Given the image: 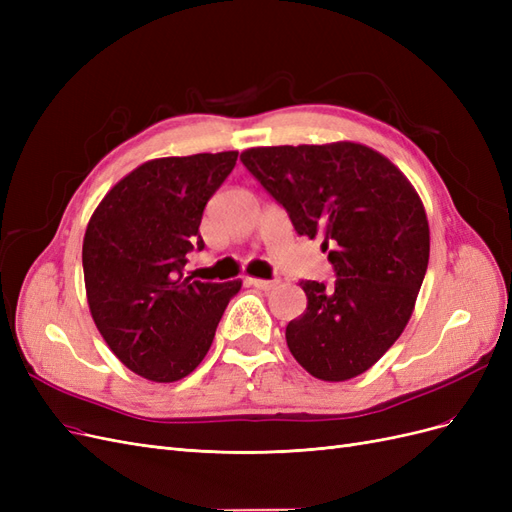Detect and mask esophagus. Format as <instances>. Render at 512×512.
I'll return each mask as SVG.
<instances>
[{"mask_svg": "<svg viewBox=\"0 0 512 512\" xmlns=\"http://www.w3.org/2000/svg\"><path fill=\"white\" fill-rule=\"evenodd\" d=\"M247 284L254 286V288H260V290H273L277 284V280H260V277H247Z\"/></svg>", "mask_w": 512, "mask_h": 512, "instance_id": "34e87169", "label": "esophagus"}]
</instances>
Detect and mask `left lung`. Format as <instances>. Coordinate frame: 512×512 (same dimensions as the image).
Masks as SVG:
<instances>
[{
  "mask_svg": "<svg viewBox=\"0 0 512 512\" xmlns=\"http://www.w3.org/2000/svg\"><path fill=\"white\" fill-rule=\"evenodd\" d=\"M245 168L299 235L331 245L337 280H301L307 309L288 322L286 344L318 380L361 376L404 333L429 262L421 196L382 153L361 143L252 147Z\"/></svg>",
  "mask_w": 512,
  "mask_h": 512,
  "instance_id": "left-lung-1",
  "label": "left lung"
}]
</instances>
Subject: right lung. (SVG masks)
I'll return each mask as SVG.
<instances>
[{
  "label": "right lung",
  "instance_id": "1",
  "mask_svg": "<svg viewBox=\"0 0 512 512\" xmlns=\"http://www.w3.org/2000/svg\"><path fill=\"white\" fill-rule=\"evenodd\" d=\"M239 151L156 158L100 200L83 239L91 318L117 359L145 380L177 382L205 359L241 280L183 277L185 254L203 250L207 200Z\"/></svg>",
  "mask_w": 512,
  "mask_h": 512
}]
</instances>
